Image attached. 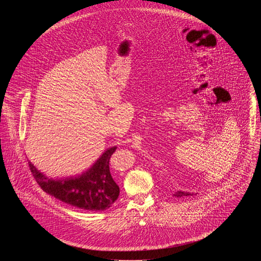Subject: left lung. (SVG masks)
Listing matches in <instances>:
<instances>
[{
  "label": "left lung",
  "mask_w": 261,
  "mask_h": 261,
  "mask_svg": "<svg viewBox=\"0 0 261 261\" xmlns=\"http://www.w3.org/2000/svg\"><path fill=\"white\" fill-rule=\"evenodd\" d=\"M189 195H192L191 193H189V192H184V191H177V192H175L174 194H173V196H175V197H184V196H189Z\"/></svg>",
  "instance_id": "obj_1"
}]
</instances>
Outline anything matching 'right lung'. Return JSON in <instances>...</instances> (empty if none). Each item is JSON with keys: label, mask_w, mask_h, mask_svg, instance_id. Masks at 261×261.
Listing matches in <instances>:
<instances>
[{"label": "right lung", "mask_w": 261, "mask_h": 261, "mask_svg": "<svg viewBox=\"0 0 261 261\" xmlns=\"http://www.w3.org/2000/svg\"><path fill=\"white\" fill-rule=\"evenodd\" d=\"M116 150L117 146L109 147L88 170L69 177H48L31 162L29 166L37 184L47 194L79 208L104 211L113 205L120 194L109 170V159Z\"/></svg>", "instance_id": "obj_1"}]
</instances>
